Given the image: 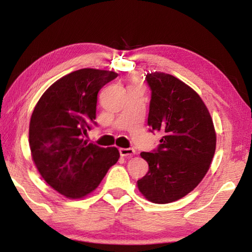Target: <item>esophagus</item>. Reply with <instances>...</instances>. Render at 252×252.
Here are the masks:
<instances>
[{"mask_svg": "<svg viewBox=\"0 0 252 252\" xmlns=\"http://www.w3.org/2000/svg\"><path fill=\"white\" fill-rule=\"evenodd\" d=\"M119 151H120L121 157H125V158H130L136 153L134 149H131V148H121Z\"/></svg>", "mask_w": 252, "mask_h": 252, "instance_id": "esophagus-1", "label": "esophagus"}]
</instances>
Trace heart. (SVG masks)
Returning <instances> with one entry per match:
<instances>
[{
    "mask_svg": "<svg viewBox=\"0 0 252 252\" xmlns=\"http://www.w3.org/2000/svg\"><path fill=\"white\" fill-rule=\"evenodd\" d=\"M133 84H134V83H133Z\"/></svg>",
    "mask_w": 252,
    "mask_h": 252,
    "instance_id": "heart-1",
    "label": "heart"
}]
</instances>
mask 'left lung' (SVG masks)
Wrapping results in <instances>:
<instances>
[{
    "label": "left lung",
    "mask_w": 252,
    "mask_h": 252,
    "mask_svg": "<svg viewBox=\"0 0 252 252\" xmlns=\"http://www.w3.org/2000/svg\"><path fill=\"white\" fill-rule=\"evenodd\" d=\"M148 126L161 132L155 152H141L149 171L138 189L153 203H170L191 192L206 176L216 152L217 134L201 97L176 76L153 72Z\"/></svg>",
    "instance_id": "8db88e82"
}]
</instances>
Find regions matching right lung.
I'll use <instances>...</instances> for the list:
<instances>
[{"mask_svg":"<svg viewBox=\"0 0 252 252\" xmlns=\"http://www.w3.org/2000/svg\"><path fill=\"white\" fill-rule=\"evenodd\" d=\"M113 71L81 69L51 85L34 108L29 127L32 160L48 185L67 199L93 192L116 164V147L88 143L83 134L95 120L97 93L116 79Z\"/></svg>","mask_w":252,"mask_h":252,"instance_id":"obj_1","label":"right lung"}]
</instances>
